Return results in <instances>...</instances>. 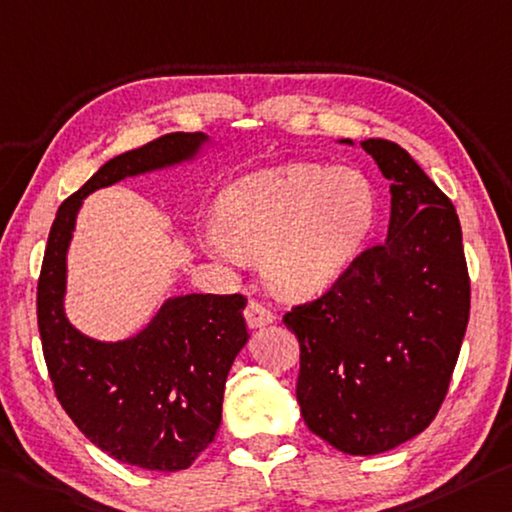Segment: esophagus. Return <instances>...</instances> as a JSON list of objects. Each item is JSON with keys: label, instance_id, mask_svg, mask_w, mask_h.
I'll return each instance as SVG.
<instances>
[{"label": "esophagus", "instance_id": "obj_1", "mask_svg": "<svg viewBox=\"0 0 512 512\" xmlns=\"http://www.w3.org/2000/svg\"><path fill=\"white\" fill-rule=\"evenodd\" d=\"M273 321H275V316H273L269 307L262 305V303H255V300H250L248 307H246V323L250 328H264Z\"/></svg>", "mask_w": 512, "mask_h": 512}]
</instances>
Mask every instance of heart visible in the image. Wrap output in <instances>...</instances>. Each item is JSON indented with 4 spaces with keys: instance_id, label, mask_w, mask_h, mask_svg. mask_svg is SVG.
I'll list each match as a JSON object with an SVG mask.
<instances>
[{
    "instance_id": "heart-1",
    "label": "heart",
    "mask_w": 512,
    "mask_h": 512,
    "mask_svg": "<svg viewBox=\"0 0 512 512\" xmlns=\"http://www.w3.org/2000/svg\"><path fill=\"white\" fill-rule=\"evenodd\" d=\"M376 218L378 191L367 175L298 161L227 186L205 246L227 264L262 255L273 294L305 300L344 278Z\"/></svg>"
}]
</instances>
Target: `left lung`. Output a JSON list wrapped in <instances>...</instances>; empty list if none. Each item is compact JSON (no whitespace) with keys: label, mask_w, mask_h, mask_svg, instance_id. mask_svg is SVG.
I'll list each match as a JSON object with an SVG mask.
<instances>
[{"label":"left lung","mask_w":512,"mask_h":512,"mask_svg":"<svg viewBox=\"0 0 512 512\" xmlns=\"http://www.w3.org/2000/svg\"><path fill=\"white\" fill-rule=\"evenodd\" d=\"M360 145L389 180L387 239L321 298L287 312L285 326L300 342L307 428L351 456H376L440 410L469 321V275L451 200L401 145Z\"/></svg>","instance_id":"left-lung-1"}]
</instances>
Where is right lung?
Returning <instances> with one entry per match:
<instances>
[{"instance_id":"obj_1","label":"right lung","mask_w":512,"mask_h":512,"mask_svg":"<svg viewBox=\"0 0 512 512\" xmlns=\"http://www.w3.org/2000/svg\"><path fill=\"white\" fill-rule=\"evenodd\" d=\"M207 143L202 132H177L107 161L56 212L38 280V330L56 399L95 446L152 472H180L214 442L227 373L248 342V300L173 296L136 335L100 342L68 321V248L86 196L196 161Z\"/></svg>"}]
</instances>
